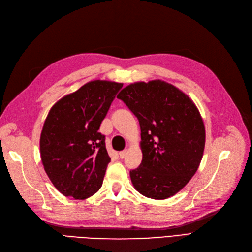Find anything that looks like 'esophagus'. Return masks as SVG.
<instances>
[{"label":"esophagus","mask_w":252,"mask_h":252,"mask_svg":"<svg viewBox=\"0 0 252 252\" xmlns=\"http://www.w3.org/2000/svg\"><path fill=\"white\" fill-rule=\"evenodd\" d=\"M126 154H127V150H123V151L119 152V157H120L121 158H124L125 156H126Z\"/></svg>","instance_id":"esophagus-1"}]
</instances>
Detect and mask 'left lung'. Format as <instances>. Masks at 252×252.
<instances>
[{
    "instance_id": "1",
    "label": "left lung",
    "mask_w": 252,
    "mask_h": 252,
    "mask_svg": "<svg viewBox=\"0 0 252 252\" xmlns=\"http://www.w3.org/2000/svg\"><path fill=\"white\" fill-rule=\"evenodd\" d=\"M123 101L141 127V165L130 170L134 188L150 199L178 193L199 168L205 126L187 94L162 80L136 82L122 89Z\"/></svg>"
}]
</instances>
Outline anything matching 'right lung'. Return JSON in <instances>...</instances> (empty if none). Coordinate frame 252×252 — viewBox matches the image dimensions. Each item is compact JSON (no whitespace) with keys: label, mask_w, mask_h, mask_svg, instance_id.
<instances>
[{"label":"right lung","mask_w":252,"mask_h":252,"mask_svg":"<svg viewBox=\"0 0 252 252\" xmlns=\"http://www.w3.org/2000/svg\"><path fill=\"white\" fill-rule=\"evenodd\" d=\"M122 87L91 81L51 107L41 132V159L63 195L85 200L101 188L110 158L98 129Z\"/></svg>","instance_id":"1"}]
</instances>
